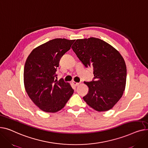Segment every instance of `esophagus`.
<instances>
[{
    "instance_id": "1",
    "label": "esophagus",
    "mask_w": 148,
    "mask_h": 148,
    "mask_svg": "<svg viewBox=\"0 0 148 148\" xmlns=\"http://www.w3.org/2000/svg\"><path fill=\"white\" fill-rule=\"evenodd\" d=\"M72 84H73L75 86H77L80 83H79V82H75V81H73V82H72Z\"/></svg>"
}]
</instances>
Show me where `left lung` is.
<instances>
[{
  "instance_id": "left-lung-1",
  "label": "left lung",
  "mask_w": 148,
  "mask_h": 148,
  "mask_svg": "<svg viewBox=\"0 0 148 148\" xmlns=\"http://www.w3.org/2000/svg\"><path fill=\"white\" fill-rule=\"evenodd\" d=\"M72 48L85 67H92L94 77L84 82L89 92L83 97L94 110L103 112L114 107L125 90L127 68L119 52L98 38L77 39Z\"/></svg>"
}]
</instances>
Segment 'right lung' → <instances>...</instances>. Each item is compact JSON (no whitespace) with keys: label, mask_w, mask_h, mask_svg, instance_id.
Returning <instances> with one entry per match:
<instances>
[{"label":"right lung","mask_w":148,"mask_h":148,"mask_svg":"<svg viewBox=\"0 0 148 148\" xmlns=\"http://www.w3.org/2000/svg\"><path fill=\"white\" fill-rule=\"evenodd\" d=\"M75 40L54 39L34 49L26 60L24 83L30 99L42 110L54 113L64 108L74 90L63 78L55 79L60 60Z\"/></svg>","instance_id":"right-lung-1"}]
</instances>
